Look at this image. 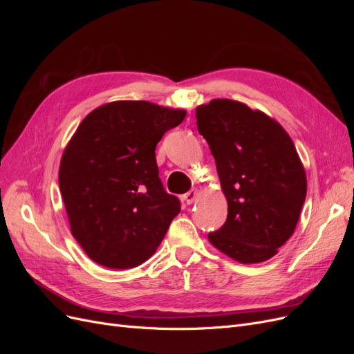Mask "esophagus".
Returning <instances> with one entry per match:
<instances>
[{
    "label": "esophagus",
    "mask_w": 354,
    "mask_h": 354,
    "mask_svg": "<svg viewBox=\"0 0 354 354\" xmlns=\"http://www.w3.org/2000/svg\"><path fill=\"white\" fill-rule=\"evenodd\" d=\"M196 196H198V190L194 189V190H189L187 194H185L183 199H185V202L187 203V205H190V203L196 199Z\"/></svg>",
    "instance_id": "esophagus-1"
}]
</instances>
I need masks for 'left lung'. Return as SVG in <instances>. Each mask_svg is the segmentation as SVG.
Masks as SVG:
<instances>
[{
  "mask_svg": "<svg viewBox=\"0 0 354 354\" xmlns=\"http://www.w3.org/2000/svg\"><path fill=\"white\" fill-rule=\"evenodd\" d=\"M196 125L227 199V220L208 241L243 264L272 259L294 233L307 194L291 137L273 118L229 99L198 106Z\"/></svg>",
  "mask_w": 354,
  "mask_h": 354,
  "instance_id": "8db88e82",
  "label": "left lung"
}]
</instances>
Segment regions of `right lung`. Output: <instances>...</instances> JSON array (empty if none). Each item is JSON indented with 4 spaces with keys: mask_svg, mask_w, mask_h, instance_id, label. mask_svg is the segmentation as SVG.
<instances>
[{
    "mask_svg": "<svg viewBox=\"0 0 354 354\" xmlns=\"http://www.w3.org/2000/svg\"><path fill=\"white\" fill-rule=\"evenodd\" d=\"M186 111L151 102L106 103L84 118L59 168L72 236L93 261L131 269L155 254L180 201L165 192L155 149Z\"/></svg>",
    "mask_w": 354,
    "mask_h": 354,
    "instance_id": "obj_1",
    "label": "right lung"
}]
</instances>
